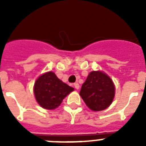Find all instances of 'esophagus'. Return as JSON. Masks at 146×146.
I'll return each instance as SVG.
<instances>
[{
    "mask_svg": "<svg viewBox=\"0 0 146 146\" xmlns=\"http://www.w3.org/2000/svg\"><path fill=\"white\" fill-rule=\"evenodd\" d=\"M74 87L76 88V89H80V85H79V83H74Z\"/></svg>",
    "mask_w": 146,
    "mask_h": 146,
    "instance_id": "1",
    "label": "esophagus"
}]
</instances>
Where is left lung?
<instances>
[{
    "label": "left lung",
    "mask_w": 146,
    "mask_h": 146,
    "mask_svg": "<svg viewBox=\"0 0 146 146\" xmlns=\"http://www.w3.org/2000/svg\"><path fill=\"white\" fill-rule=\"evenodd\" d=\"M115 95L111 78L102 71H92L82 84L80 96L93 111H103L110 106Z\"/></svg>",
    "instance_id": "1"
}]
</instances>
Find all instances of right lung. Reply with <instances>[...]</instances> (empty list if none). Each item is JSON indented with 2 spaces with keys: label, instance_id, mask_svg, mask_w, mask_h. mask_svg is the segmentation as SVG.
Here are the masks:
<instances>
[{
  "label": "right lung",
  "instance_id": "right-lung-1",
  "mask_svg": "<svg viewBox=\"0 0 146 146\" xmlns=\"http://www.w3.org/2000/svg\"><path fill=\"white\" fill-rule=\"evenodd\" d=\"M73 90L51 71L40 76L34 85L35 99L40 106L48 110L57 108L64 98Z\"/></svg>",
  "mask_w": 146,
  "mask_h": 146
}]
</instances>
